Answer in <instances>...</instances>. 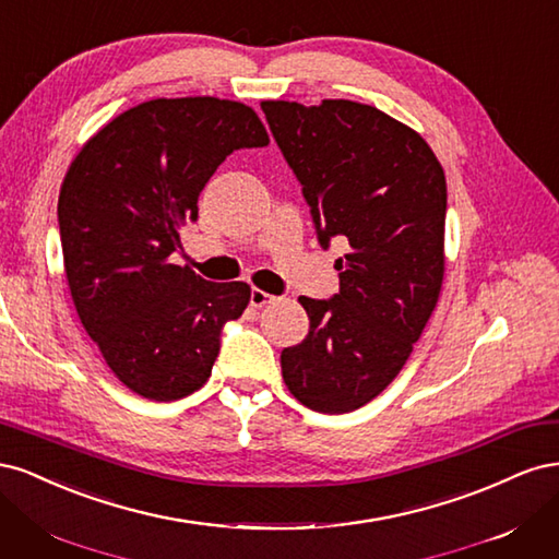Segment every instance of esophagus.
Listing matches in <instances>:
<instances>
[{"label":"esophagus","mask_w":559,"mask_h":559,"mask_svg":"<svg viewBox=\"0 0 559 559\" xmlns=\"http://www.w3.org/2000/svg\"><path fill=\"white\" fill-rule=\"evenodd\" d=\"M273 300H275V296H270V294H265L261 289H251V294H249L251 308H263V306H267V302H273Z\"/></svg>","instance_id":"34e87169"}]
</instances>
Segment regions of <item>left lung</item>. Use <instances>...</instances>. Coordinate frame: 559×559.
I'll list each match as a JSON object with an SVG mask.
<instances>
[{"instance_id":"8db88e82","label":"left lung","mask_w":559,"mask_h":559,"mask_svg":"<svg viewBox=\"0 0 559 559\" xmlns=\"http://www.w3.org/2000/svg\"><path fill=\"white\" fill-rule=\"evenodd\" d=\"M261 109L302 186L319 245H349L335 261L341 292L298 298L310 331L282 349V378L308 408L352 413L399 376L441 294L443 167L415 130L376 107L277 99Z\"/></svg>"}]
</instances>
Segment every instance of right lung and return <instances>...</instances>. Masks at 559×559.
<instances>
[{
  "instance_id": "obj_1",
  "label": "right lung",
  "mask_w": 559,
  "mask_h": 559,
  "mask_svg": "<svg viewBox=\"0 0 559 559\" xmlns=\"http://www.w3.org/2000/svg\"><path fill=\"white\" fill-rule=\"evenodd\" d=\"M253 109L218 97L151 99L99 130L60 189L64 273L83 329L134 394L177 401L207 382L245 282H207L167 259L233 151L267 146Z\"/></svg>"
}]
</instances>
